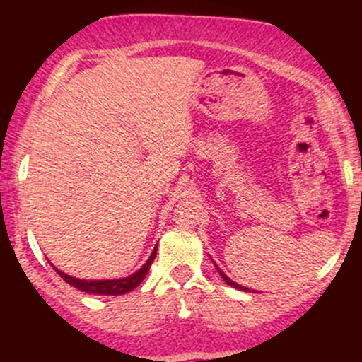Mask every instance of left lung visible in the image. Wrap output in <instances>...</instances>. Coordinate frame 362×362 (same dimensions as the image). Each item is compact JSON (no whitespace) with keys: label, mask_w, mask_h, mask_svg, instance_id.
<instances>
[{"label":"left lung","mask_w":362,"mask_h":362,"mask_svg":"<svg viewBox=\"0 0 362 362\" xmlns=\"http://www.w3.org/2000/svg\"><path fill=\"white\" fill-rule=\"evenodd\" d=\"M213 262H214V260H213ZM214 267H216V271H218V272H219V276H221V277H223V281H224V282H226V284H228V286H231V288H235V289H240V291H250V289H248V288H245V286H240V284H236V282H235V281H231V279H230V277H228V276H226V274H224V272L221 271V269H219V267H218V265H216V264H214ZM253 293H255V291H253Z\"/></svg>","instance_id":"obj_1"}]
</instances>
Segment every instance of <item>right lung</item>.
<instances>
[{
	"mask_svg": "<svg viewBox=\"0 0 362 362\" xmlns=\"http://www.w3.org/2000/svg\"><path fill=\"white\" fill-rule=\"evenodd\" d=\"M156 257V247L155 250H153L151 255H149V259L146 260V264L143 265V267L139 269L138 272L131 274V276L127 277H122V279H107V281H85V279H76V277H71L68 276V274L61 272L59 269L54 267V271H56L59 276L64 279L68 284L74 286L76 289L80 291H85V293L88 294H103V296H119V294H126L129 291H132L134 288H138L141 284V281L146 277V274L149 271V267H151L153 260H155Z\"/></svg>",
	"mask_w": 362,
	"mask_h": 362,
	"instance_id": "1",
	"label": "right lung"
}]
</instances>
